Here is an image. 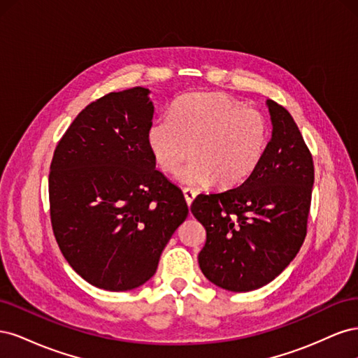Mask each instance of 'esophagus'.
I'll use <instances>...</instances> for the list:
<instances>
[{
    "mask_svg": "<svg viewBox=\"0 0 358 358\" xmlns=\"http://www.w3.org/2000/svg\"><path fill=\"white\" fill-rule=\"evenodd\" d=\"M183 196H185L187 204H188V206H191V204H192V201H194V199L197 197V192L194 191V189H191V188H185V189H183Z\"/></svg>",
    "mask_w": 358,
    "mask_h": 358,
    "instance_id": "obj_1",
    "label": "esophagus"
}]
</instances>
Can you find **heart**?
Listing matches in <instances>:
<instances>
[{"instance_id":"1","label":"heart","mask_w":358,"mask_h":358,"mask_svg":"<svg viewBox=\"0 0 358 358\" xmlns=\"http://www.w3.org/2000/svg\"><path fill=\"white\" fill-rule=\"evenodd\" d=\"M268 142L266 117L222 92H194L149 124L146 145L155 164L189 187L239 185L262 162Z\"/></svg>"}]
</instances>
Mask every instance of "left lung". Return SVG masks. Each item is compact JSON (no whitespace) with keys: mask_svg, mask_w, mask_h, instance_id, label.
I'll return each instance as SVG.
<instances>
[{"mask_svg":"<svg viewBox=\"0 0 358 358\" xmlns=\"http://www.w3.org/2000/svg\"><path fill=\"white\" fill-rule=\"evenodd\" d=\"M272 121L264 157L242 185L200 194L191 212L206 229L203 275L234 292L262 288L282 273L306 236L313 162L285 107L266 101Z\"/></svg>","mask_w":358,"mask_h":358,"instance_id":"obj_1","label":"left lung"}]
</instances>
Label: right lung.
<instances>
[{
	"instance_id": "right-lung-1",
	"label": "right lung",
	"mask_w": 358,
	"mask_h": 358,
	"mask_svg": "<svg viewBox=\"0 0 358 358\" xmlns=\"http://www.w3.org/2000/svg\"><path fill=\"white\" fill-rule=\"evenodd\" d=\"M142 86L86 106L52 158V229L78 275L107 291L143 285L187 220L182 191L155 169L146 145L154 117Z\"/></svg>"
}]
</instances>
